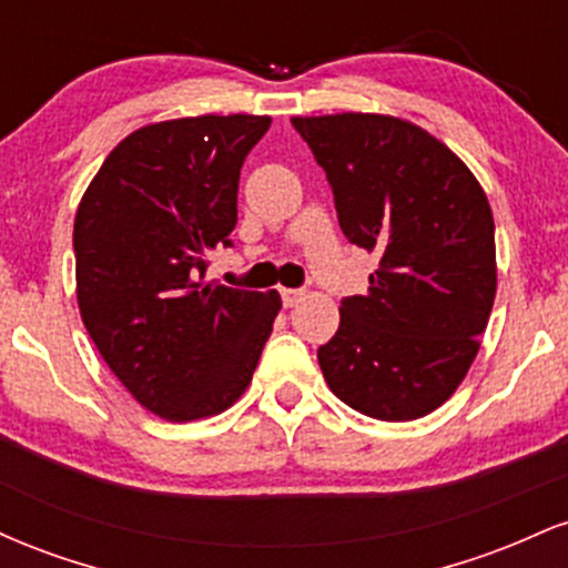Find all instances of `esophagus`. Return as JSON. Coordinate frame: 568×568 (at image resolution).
I'll use <instances>...</instances> for the list:
<instances>
[{"label": "esophagus", "mask_w": 568, "mask_h": 568, "mask_svg": "<svg viewBox=\"0 0 568 568\" xmlns=\"http://www.w3.org/2000/svg\"><path fill=\"white\" fill-rule=\"evenodd\" d=\"M280 296H283V304L285 306H296L298 302H302L304 291H298V288H280Z\"/></svg>", "instance_id": "obj_1"}]
</instances>
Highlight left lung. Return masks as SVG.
Segmentation results:
<instances>
[{
	"mask_svg": "<svg viewBox=\"0 0 568 568\" xmlns=\"http://www.w3.org/2000/svg\"><path fill=\"white\" fill-rule=\"evenodd\" d=\"M291 122L334 189L344 237L379 258L368 291L344 298L336 336L317 349L325 382L374 419L427 416L470 371L497 296L486 192L446 143L400 116Z\"/></svg>",
	"mask_w": 568,
	"mask_h": 568,
	"instance_id": "obj_1",
	"label": "left lung"
}]
</instances>
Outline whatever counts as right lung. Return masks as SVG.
Segmentation results:
<instances>
[{"instance_id": "right-lung-1", "label": "right lung", "mask_w": 568, "mask_h": 568, "mask_svg": "<svg viewBox=\"0 0 568 568\" xmlns=\"http://www.w3.org/2000/svg\"><path fill=\"white\" fill-rule=\"evenodd\" d=\"M270 116L202 114L122 139L74 219L77 304L98 352L168 422L221 414L245 393L272 334L277 291L205 283L232 245L240 168Z\"/></svg>"}]
</instances>
